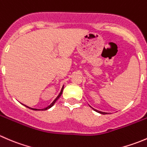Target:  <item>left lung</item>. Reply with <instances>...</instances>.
<instances>
[{
	"label": "left lung",
	"instance_id": "left-lung-1",
	"mask_svg": "<svg viewBox=\"0 0 147 147\" xmlns=\"http://www.w3.org/2000/svg\"><path fill=\"white\" fill-rule=\"evenodd\" d=\"M92 109H94V111H95V112H98V113H100V114H102V115H106V114H108V113H106V112H100V111H98V110H97V109H94V108H92Z\"/></svg>",
	"mask_w": 147,
	"mask_h": 147
}]
</instances>
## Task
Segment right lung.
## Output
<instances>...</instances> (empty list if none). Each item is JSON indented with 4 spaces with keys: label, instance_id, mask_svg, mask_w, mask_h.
Here are the masks:
<instances>
[{
    "label": "right lung",
    "instance_id": "1",
    "mask_svg": "<svg viewBox=\"0 0 147 147\" xmlns=\"http://www.w3.org/2000/svg\"><path fill=\"white\" fill-rule=\"evenodd\" d=\"M63 88H64V87H63V88H62V90H61V92H60V94H59V95L57 96V97H56V99H55V100L54 101H53V102H52V104H51V105H49V106H48V107H46V108H44V109H33V108H30V107H28V106H26V105H25V106H26V107H27L28 108H30V109H33V110H47V109H50V107H53V105H54V104L55 103V102L57 101V100H58V98H59V97H60V96H61L62 93H63Z\"/></svg>",
    "mask_w": 147,
    "mask_h": 147
}]
</instances>
